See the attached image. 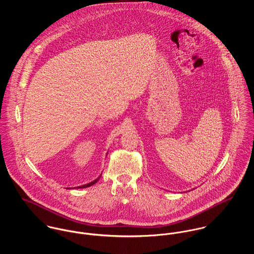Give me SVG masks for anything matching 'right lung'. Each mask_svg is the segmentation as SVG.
Returning <instances> with one entry per match:
<instances>
[{
    "mask_svg": "<svg viewBox=\"0 0 254 254\" xmlns=\"http://www.w3.org/2000/svg\"><path fill=\"white\" fill-rule=\"evenodd\" d=\"M107 155H108V153H107ZM101 176H102V173H101V175H100V176H99L97 179H95L94 181L90 182V183H88V184H85V185H82V186H78V187H76V188H77V189H83V188H88V187H91V186L95 185L97 182L100 180Z\"/></svg>",
    "mask_w": 254,
    "mask_h": 254,
    "instance_id": "add662e5",
    "label": "right lung"
}]
</instances>
